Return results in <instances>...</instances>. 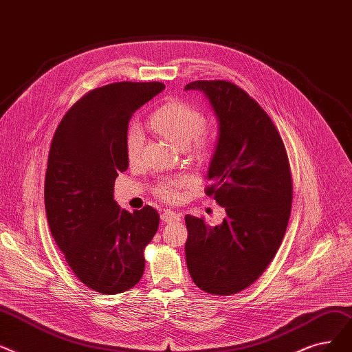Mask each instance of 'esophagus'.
Returning a JSON list of instances; mask_svg holds the SVG:
<instances>
[{
	"label": "esophagus",
	"mask_w": 352,
	"mask_h": 352,
	"mask_svg": "<svg viewBox=\"0 0 352 352\" xmlns=\"http://www.w3.org/2000/svg\"><path fill=\"white\" fill-rule=\"evenodd\" d=\"M160 219L163 222H173V221H179L180 219V214L173 212V210H164L160 216Z\"/></svg>",
	"instance_id": "34e87169"
}]
</instances>
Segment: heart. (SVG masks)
I'll return each mask as SVG.
<instances>
[{"instance_id":"b5f03b06","label":"heart","mask_w":352,"mask_h":352,"mask_svg":"<svg viewBox=\"0 0 352 352\" xmlns=\"http://www.w3.org/2000/svg\"><path fill=\"white\" fill-rule=\"evenodd\" d=\"M204 122L205 117L202 113L179 100L166 103L150 117V123L164 138L180 147H186L192 142L193 150L197 153L206 152L213 142V131L206 127ZM143 144V130L139 126H130L126 133V155L130 162H138L140 159ZM192 183L193 180L190 177L162 180L155 188V193L166 202L176 204L185 190L192 186Z\"/></svg>"}]
</instances>
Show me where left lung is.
Here are the masks:
<instances>
[{"instance_id": "8db88e82", "label": "left lung", "mask_w": 352, "mask_h": 352, "mask_svg": "<svg viewBox=\"0 0 352 352\" xmlns=\"http://www.w3.org/2000/svg\"><path fill=\"white\" fill-rule=\"evenodd\" d=\"M214 111L219 136L206 195L226 210L221 225L186 214L188 270L212 295H232L263 274L285 236L292 179L285 146L271 117L245 90L226 80H197Z\"/></svg>"}]
</instances>
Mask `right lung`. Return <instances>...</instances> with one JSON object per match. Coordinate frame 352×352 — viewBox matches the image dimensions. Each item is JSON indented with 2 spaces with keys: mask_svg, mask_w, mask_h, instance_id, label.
<instances>
[{
  "mask_svg": "<svg viewBox=\"0 0 352 352\" xmlns=\"http://www.w3.org/2000/svg\"><path fill=\"white\" fill-rule=\"evenodd\" d=\"M163 82H111L82 96L60 122L50 147L44 202L52 235L76 276L96 292L133 288L144 272V248L159 213H133L114 200V180L126 172V133L133 113Z\"/></svg>",
  "mask_w": 352,
  "mask_h": 352,
  "instance_id": "1",
  "label": "right lung"
}]
</instances>
